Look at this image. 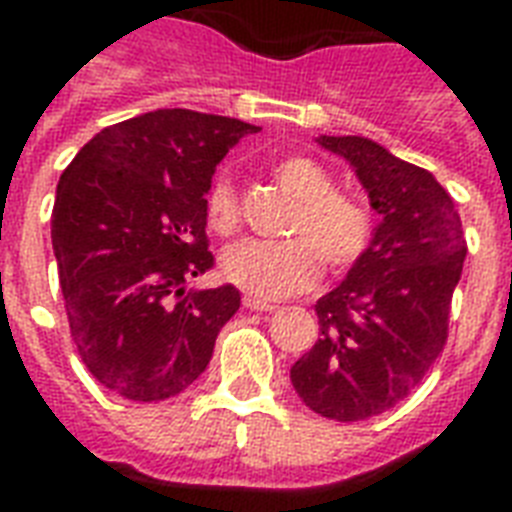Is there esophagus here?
<instances>
[{
	"label": "esophagus",
	"mask_w": 512,
	"mask_h": 512,
	"mask_svg": "<svg viewBox=\"0 0 512 512\" xmlns=\"http://www.w3.org/2000/svg\"><path fill=\"white\" fill-rule=\"evenodd\" d=\"M244 308H247V311H260V313L276 311V305L268 303V300H260V297H252V295L244 297Z\"/></svg>",
	"instance_id": "obj_1"
}]
</instances>
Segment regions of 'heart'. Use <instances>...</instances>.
<instances>
[{"label":"heart","instance_id":"1","mask_svg":"<svg viewBox=\"0 0 512 512\" xmlns=\"http://www.w3.org/2000/svg\"><path fill=\"white\" fill-rule=\"evenodd\" d=\"M273 177L297 199L289 217V239H244L220 257V273L249 295L276 300L313 287L321 257L329 268L345 271L364 257L372 241V212L350 193L335 191V180L308 156H287L273 164ZM207 225L220 236L239 228L241 209L236 185L225 172L212 177L204 193Z\"/></svg>","mask_w":512,"mask_h":512}]
</instances>
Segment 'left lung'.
Wrapping results in <instances>:
<instances>
[{
    "label": "left lung",
    "mask_w": 512,
    "mask_h": 512,
    "mask_svg": "<svg viewBox=\"0 0 512 512\" xmlns=\"http://www.w3.org/2000/svg\"><path fill=\"white\" fill-rule=\"evenodd\" d=\"M316 143L353 167L382 220L364 257L316 303L321 337L289 377L316 414L358 422L396 406L436 364L468 244L428 170L358 135Z\"/></svg>",
    "instance_id": "obj_1"
}]
</instances>
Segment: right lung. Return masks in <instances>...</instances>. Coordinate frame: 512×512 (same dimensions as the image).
<instances>
[{"mask_svg": "<svg viewBox=\"0 0 512 512\" xmlns=\"http://www.w3.org/2000/svg\"><path fill=\"white\" fill-rule=\"evenodd\" d=\"M260 127L159 108L100 130L60 175L52 249L76 353L130 401H164L207 369L239 289H185L212 268L207 193L228 148Z\"/></svg>", "mask_w": 512, "mask_h": 512, "instance_id": "right-lung-1", "label": "right lung"}]
</instances>
